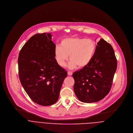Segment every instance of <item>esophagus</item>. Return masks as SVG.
Wrapping results in <instances>:
<instances>
[{"label": "esophagus", "mask_w": 133, "mask_h": 133, "mask_svg": "<svg viewBox=\"0 0 133 133\" xmlns=\"http://www.w3.org/2000/svg\"><path fill=\"white\" fill-rule=\"evenodd\" d=\"M67 74H68V75H69V76H71V75H72V72H71V71H68Z\"/></svg>", "instance_id": "obj_1"}]
</instances>
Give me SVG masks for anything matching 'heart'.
<instances>
[{
	"label": "heart",
	"instance_id": "heart-1",
	"mask_svg": "<svg viewBox=\"0 0 133 133\" xmlns=\"http://www.w3.org/2000/svg\"><path fill=\"white\" fill-rule=\"evenodd\" d=\"M96 43L91 39L68 38L63 39L61 46H56L55 58L58 65L64 67L69 58V68L73 69L86 67L91 61L96 51Z\"/></svg>",
	"mask_w": 133,
	"mask_h": 133
}]
</instances>
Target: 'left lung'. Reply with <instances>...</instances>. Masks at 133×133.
<instances>
[{
    "label": "left lung",
    "mask_w": 133,
    "mask_h": 133,
    "mask_svg": "<svg viewBox=\"0 0 133 133\" xmlns=\"http://www.w3.org/2000/svg\"><path fill=\"white\" fill-rule=\"evenodd\" d=\"M117 66L112 46L101 39L90 63L72 74L74 90L78 99L91 103L103 99L111 89Z\"/></svg>",
    "instance_id": "left-lung-1"
}]
</instances>
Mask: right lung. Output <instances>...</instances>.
Listing matches in <instances>:
<instances>
[{
	"instance_id": "1",
	"label": "right lung",
	"mask_w": 133,
	"mask_h": 133,
	"mask_svg": "<svg viewBox=\"0 0 133 133\" xmlns=\"http://www.w3.org/2000/svg\"><path fill=\"white\" fill-rule=\"evenodd\" d=\"M55 44L49 33L37 34L26 43L19 54L21 83L31 99L42 106L58 101L67 72L56 62Z\"/></svg>"
}]
</instances>
